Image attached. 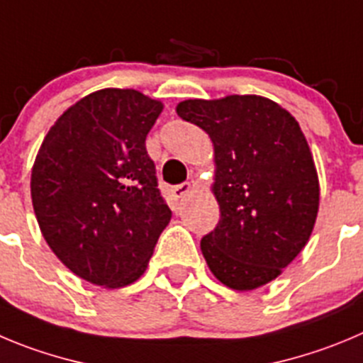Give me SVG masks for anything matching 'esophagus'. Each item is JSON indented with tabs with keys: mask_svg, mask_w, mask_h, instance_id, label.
<instances>
[{
	"mask_svg": "<svg viewBox=\"0 0 363 363\" xmlns=\"http://www.w3.org/2000/svg\"><path fill=\"white\" fill-rule=\"evenodd\" d=\"M191 189H193L191 182H182V184L175 186V188L172 189V191H174V197L175 199H182V197H186V195H188V193L191 191Z\"/></svg>",
	"mask_w": 363,
	"mask_h": 363,
	"instance_id": "1",
	"label": "esophagus"
}]
</instances>
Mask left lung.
I'll use <instances>...</instances> for the list:
<instances>
[{
  "mask_svg": "<svg viewBox=\"0 0 363 363\" xmlns=\"http://www.w3.org/2000/svg\"><path fill=\"white\" fill-rule=\"evenodd\" d=\"M182 120L215 148V231L201 240L213 276L240 292L276 279L296 259L319 213V177L296 118L256 94L184 100Z\"/></svg>",
  "mask_w": 363,
  "mask_h": 363,
  "instance_id": "left-lung-1",
  "label": "left lung"
}]
</instances>
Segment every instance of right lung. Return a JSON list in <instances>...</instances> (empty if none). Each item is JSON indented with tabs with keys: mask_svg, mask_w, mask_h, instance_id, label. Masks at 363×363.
<instances>
[{
	"mask_svg": "<svg viewBox=\"0 0 363 363\" xmlns=\"http://www.w3.org/2000/svg\"><path fill=\"white\" fill-rule=\"evenodd\" d=\"M161 111L135 89L94 91L64 111L37 152L30 189L40 233L98 286L140 279L172 218L145 147Z\"/></svg>",
	"mask_w": 363,
	"mask_h": 363,
	"instance_id": "1",
	"label": "right lung"
}]
</instances>
